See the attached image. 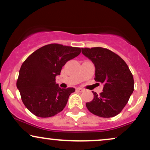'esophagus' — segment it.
<instances>
[{
  "mask_svg": "<svg viewBox=\"0 0 150 150\" xmlns=\"http://www.w3.org/2000/svg\"><path fill=\"white\" fill-rule=\"evenodd\" d=\"M76 90H77L78 92H83V91H84V89H82V88H77Z\"/></svg>",
  "mask_w": 150,
  "mask_h": 150,
  "instance_id": "1",
  "label": "esophagus"
}]
</instances>
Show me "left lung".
I'll return each instance as SVG.
<instances>
[{"label":"left lung","instance_id":"1","mask_svg":"<svg viewBox=\"0 0 150 150\" xmlns=\"http://www.w3.org/2000/svg\"><path fill=\"white\" fill-rule=\"evenodd\" d=\"M82 53L94 64V80L104 84L99 95L92 91L94 99L86 103L87 109L103 118L116 116L134 90L133 76L128 65L118 55L104 48H82Z\"/></svg>","mask_w":150,"mask_h":150}]
</instances>
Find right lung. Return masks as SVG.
<instances>
[{"mask_svg": "<svg viewBox=\"0 0 150 150\" xmlns=\"http://www.w3.org/2000/svg\"><path fill=\"white\" fill-rule=\"evenodd\" d=\"M80 48L51 44L39 48L22 63L17 87L23 104L34 115L48 118L63 111L75 88L61 89L56 76L62 67L78 56Z\"/></svg>", "mask_w": 150, "mask_h": 150, "instance_id": "right-lung-1", "label": "right lung"}]
</instances>
